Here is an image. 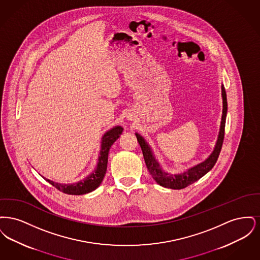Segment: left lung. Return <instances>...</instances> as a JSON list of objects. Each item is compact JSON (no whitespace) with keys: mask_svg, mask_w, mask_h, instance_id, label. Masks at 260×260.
<instances>
[{"mask_svg":"<svg viewBox=\"0 0 260 260\" xmlns=\"http://www.w3.org/2000/svg\"><path fill=\"white\" fill-rule=\"evenodd\" d=\"M221 95L223 100L222 118H221V124L219 135L215 144V147L213 149L212 153L209 156L208 159L198 164L197 166H194L193 168L188 169L186 172L178 173V174H172L164 172L161 170L160 164L156 160L152 149L150 148L148 143L145 141V139L138 134H136L137 141L141 147L143 157L145 160L146 167L148 169L149 173L152 175V177L156 180L158 184L171 188V189H183L187 186L196 182L201 177H203L206 173H209L210 170L213 168L215 162L218 159L219 153L222 147L223 139H224V127L226 122V115H227V98H226V91L225 88L221 86Z\"/></svg>","mask_w":260,"mask_h":260,"instance_id":"1","label":"left lung"}]
</instances>
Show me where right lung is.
<instances>
[{
    "instance_id": "obj_1",
    "label": "right lung",
    "mask_w": 260,
    "mask_h": 260,
    "mask_svg": "<svg viewBox=\"0 0 260 260\" xmlns=\"http://www.w3.org/2000/svg\"><path fill=\"white\" fill-rule=\"evenodd\" d=\"M123 129L124 128L121 125H117L111 128L110 131H108L107 133H105L104 136H102L101 150H100L98 167L93 171V173H90L85 179L80 180L73 184H61V183L53 182L45 177L44 178L51 185L54 186L57 190L68 195H84L95 190L100 185V183L102 182L105 176L106 170H107L109 150L111 148L113 143L122 135Z\"/></svg>"
}]
</instances>
